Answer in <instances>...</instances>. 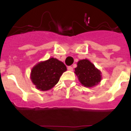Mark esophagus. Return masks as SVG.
Listing matches in <instances>:
<instances>
[{
    "mask_svg": "<svg viewBox=\"0 0 131 131\" xmlns=\"http://www.w3.org/2000/svg\"><path fill=\"white\" fill-rule=\"evenodd\" d=\"M68 70H69V71H73V68L71 66H68Z\"/></svg>",
    "mask_w": 131,
    "mask_h": 131,
    "instance_id": "esophagus-1",
    "label": "esophagus"
}]
</instances>
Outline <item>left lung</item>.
<instances>
[{"instance_id": "1", "label": "left lung", "mask_w": 131, "mask_h": 131, "mask_svg": "<svg viewBox=\"0 0 131 131\" xmlns=\"http://www.w3.org/2000/svg\"><path fill=\"white\" fill-rule=\"evenodd\" d=\"M75 73L80 83L85 87H92L101 81V72L87 59L79 60Z\"/></svg>"}]
</instances>
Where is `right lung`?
Segmentation results:
<instances>
[{
    "label": "right lung",
    "instance_id": "right-lung-1",
    "mask_svg": "<svg viewBox=\"0 0 131 131\" xmlns=\"http://www.w3.org/2000/svg\"><path fill=\"white\" fill-rule=\"evenodd\" d=\"M67 70L64 63L51 58L35 65L31 70V81L38 90L46 91L58 83L62 73Z\"/></svg>",
    "mask_w": 131,
    "mask_h": 131
}]
</instances>
